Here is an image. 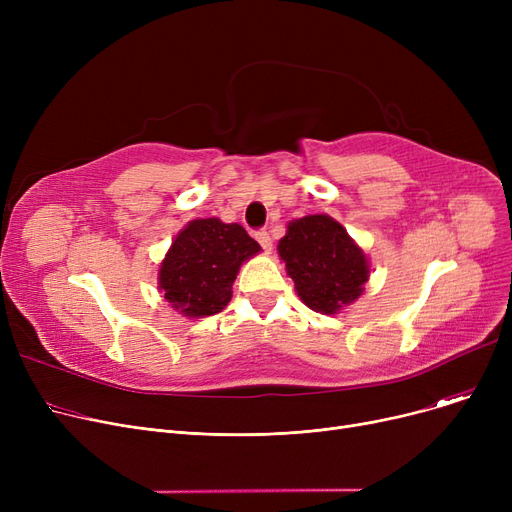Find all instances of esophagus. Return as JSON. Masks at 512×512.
<instances>
[{
  "instance_id": "esophagus-1",
  "label": "esophagus",
  "mask_w": 512,
  "mask_h": 512,
  "mask_svg": "<svg viewBox=\"0 0 512 512\" xmlns=\"http://www.w3.org/2000/svg\"><path fill=\"white\" fill-rule=\"evenodd\" d=\"M255 238H257V242H259V245H261L265 251H272L270 232H267V230H257V232H255Z\"/></svg>"
}]
</instances>
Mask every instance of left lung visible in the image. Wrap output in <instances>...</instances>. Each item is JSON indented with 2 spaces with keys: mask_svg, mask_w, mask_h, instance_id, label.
<instances>
[{
  "mask_svg": "<svg viewBox=\"0 0 512 512\" xmlns=\"http://www.w3.org/2000/svg\"><path fill=\"white\" fill-rule=\"evenodd\" d=\"M278 253L299 297L317 313H336L359 299L369 278L365 253L330 215L290 222Z\"/></svg>",
  "mask_w": 512,
  "mask_h": 512,
  "instance_id": "8db88e82",
  "label": "left lung"
}]
</instances>
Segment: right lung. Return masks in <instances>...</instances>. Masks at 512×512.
I'll return each instance as SVG.
<instances>
[{
  "mask_svg": "<svg viewBox=\"0 0 512 512\" xmlns=\"http://www.w3.org/2000/svg\"><path fill=\"white\" fill-rule=\"evenodd\" d=\"M261 247L238 224L193 220L172 242L159 270V288L174 309L191 317L220 313L232 299L238 267Z\"/></svg>",
  "mask_w": 512,
  "mask_h": 512,
  "instance_id": "1",
  "label": "right lung"
}]
</instances>
